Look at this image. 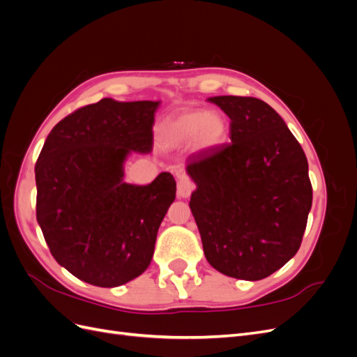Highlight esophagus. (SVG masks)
Segmentation results:
<instances>
[{
    "label": "esophagus",
    "mask_w": 357,
    "mask_h": 357,
    "mask_svg": "<svg viewBox=\"0 0 357 357\" xmlns=\"http://www.w3.org/2000/svg\"><path fill=\"white\" fill-rule=\"evenodd\" d=\"M193 183L186 174H178L177 176V195L178 198H188L192 190H193Z\"/></svg>",
    "instance_id": "1"
}]
</instances>
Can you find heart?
Wrapping results in <instances>:
<instances>
[{
	"instance_id": "b5f03b06",
	"label": "heart",
	"mask_w": 357,
	"mask_h": 357,
	"mask_svg": "<svg viewBox=\"0 0 357 357\" xmlns=\"http://www.w3.org/2000/svg\"><path fill=\"white\" fill-rule=\"evenodd\" d=\"M164 131L171 143L183 144L192 142L197 152H210L226 142L229 121L220 112L189 110L169 119Z\"/></svg>"
}]
</instances>
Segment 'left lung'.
Listing matches in <instances>:
<instances>
[{"instance_id": "1", "label": "left lung", "mask_w": 357, "mask_h": 357, "mask_svg": "<svg viewBox=\"0 0 357 357\" xmlns=\"http://www.w3.org/2000/svg\"><path fill=\"white\" fill-rule=\"evenodd\" d=\"M231 143L193 153L189 207L204 255L219 273L256 282L299 250L312 202L308 162L280 114L252 96H213Z\"/></svg>"}]
</instances>
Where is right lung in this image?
I'll return each instance as SVG.
<instances>
[{
	"mask_svg": "<svg viewBox=\"0 0 357 357\" xmlns=\"http://www.w3.org/2000/svg\"><path fill=\"white\" fill-rule=\"evenodd\" d=\"M159 104L104 98L82 107L41 149L37 222L55 261L82 282L122 286L152 262L176 180L160 172L150 185H129L123 164L131 152H152Z\"/></svg>",
	"mask_w": 357,
	"mask_h": 357,
	"instance_id": "add662e5",
	"label": "right lung"
}]
</instances>
